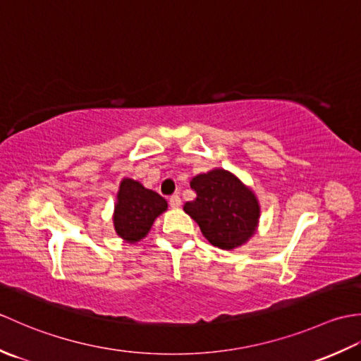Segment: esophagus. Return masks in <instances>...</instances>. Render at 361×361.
<instances>
[{"label": "esophagus", "instance_id": "34e87169", "mask_svg": "<svg viewBox=\"0 0 361 361\" xmlns=\"http://www.w3.org/2000/svg\"><path fill=\"white\" fill-rule=\"evenodd\" d=\"M169 204H171L172 208H180V206H181L180 195H172L171 198H169Z\"/></svg>", "mask_w": 361, "mask_h": 361}]
</instances>
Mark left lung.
<instances>
[{"label": "left lung", "instance_id": "1", "mask_svg": "<svg viewBox=\"0 0 361 361\" xmlns=\"http://www.w3.org/2000/svg\"><path fill=\"white\" fill-rule=\"evenodd\" d=\"M197 197L185 203V212L200 226L214 247L233 250L255 234L259 203L255 194L233 173L216 169L190 181Z\"/></svg>", "mask_w": 361, "mask_h": 361}]
</instances>
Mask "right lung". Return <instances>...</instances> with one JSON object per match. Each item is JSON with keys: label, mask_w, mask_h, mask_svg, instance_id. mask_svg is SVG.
<instances>
[{"label": "right lung", "mask_w": 361, "mask_h": 361, "mask_svg": "<svg viewBox=\"0 0 361 361\" xmlns=\"http://www.w3.org/2000/svg\"><path fill=\"white\" fill-rule=\"evenodd\" d=\"M167 209L159 194L145 189L141 183L126 178L121 183L114 209V229L127 242H137L149 233L153 220Z\"/></svg>", "instance_id": "obj_1"}]
</instances>
